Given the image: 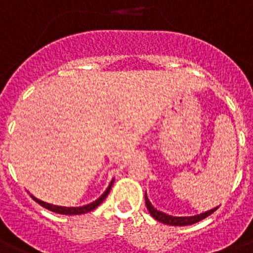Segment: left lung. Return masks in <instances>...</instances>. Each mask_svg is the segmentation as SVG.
Returning <instances> with one entry per match:
<instances>
[{
  "mask_svg": "<svg viewBox=\"0 0 253 253\" xmlns=\"http://www.w3.org/2000/svg\"><path fill=\"white\" fill-rule=\"evenodd\" d=\"M146 206L148 209V211L152 216H154L155 219L159 220V222H162L164 224H169V226H189V224L197 223V222H200V220L205 219L206 216H209L210 214L215 211L218 208H214L211 210H209V211H205L202 214H198V215H193V216H173V215H168L166 212L159 211L158 209H155L151 202L147 198L146 194Z\"/></svg>",
  "mask_w": 253,
  "mask_h": 253,
  "instance_id": "8db88e82",
  "label": "left lung"
}]
</instances>
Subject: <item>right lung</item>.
I'll use <instances>...</instances> for the list:
<instances>
[{
	"label": "right lung",
	"instance_id": "add662e5",
	"mask_svg": "<svg viewBox=\"0 0 253 253\" xmlns=\"http://www.w3.org/2000/svg\"><path fill=\"white\" fill-rule=\"evenodd\" d=\"M111 185H113V181H111L110 185H109V188L106 189V192L103 193L98 200H95L94 202H91V204L89 205H85V206H80V208H65V206L63 208V206H56V205H51L47 204V202H43V201L38 200V198H35L34 196H31V198H33L35 202H38V204L41 205V206L48 209V210H51V211L53 212H57V214H64V215H79V214H85V212L91 211V210H94L97 206H99V205L102 204L103 200H105L107 197V194L110 193Z\"/></svg>",
	"mask_w": 253,
	"mask_h": 253
}]
</instances>
